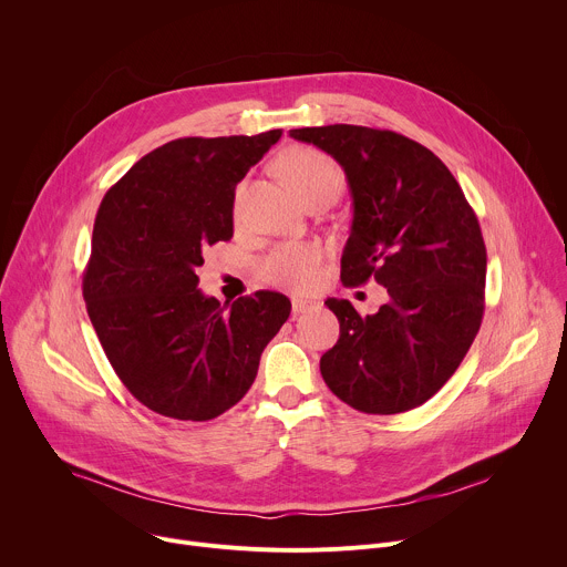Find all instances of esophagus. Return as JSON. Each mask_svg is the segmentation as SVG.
Returning a JSON list of instances; mask_svg holds the SVG:
<instances>
[{
	"mask_svg": "<svg viewBox=\"0 0 567 567\" xmlns=\"http://www.w3.org/2000/svg\"><path fill=\"white\" fill-rule=\"evenodd\" d=\"M311 307H316V302H311V300H307V298H291V311L293 313H302V311H307V309H311Z\"/></svg>",
	"mask_w": 567,
	"mask_h": 567,
	"instance_id": "34e87169",
	"label": "esophagus"
}]
</instances>
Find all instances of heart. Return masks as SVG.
I'll use <instances>...</instances> for the list:
<instances>
[{
    "label": "heart",
    "instance_id": "obj_1",
    "mask_svg": "<svg viewBox=\"0 0 567 567\" xmlns=\"http://www.w3.org/2000/svg\"><path fill=\"white\" fill-rule=\"evenodd\" d=\"M278 171L302 202L316 195L339 197L346 188V175L337 161L309 145L289 147L278 161ZM239 193L241 190L235 195V215L239 208ZM322 256L326 254L313 241H285L258 260L256 271L267 285L305 291L318 282Z\"/></svg>",
    "mask_w": 567,
    "mask_h": 567
}]
</instances>
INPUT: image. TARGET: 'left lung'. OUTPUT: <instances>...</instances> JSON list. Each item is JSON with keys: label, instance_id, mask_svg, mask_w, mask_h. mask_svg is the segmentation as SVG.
Masks as SVG:
<instances>
[{"label": "left lung", "instance_id": "8db88e82", "mask_svg": "<svg viewBox=\"0 0 567 567\" xmlns=\"http://www.w3.org/2000/svg\"><path fill=\"white\" fill-rule=\"evenodd\" d=\"M289 136L346 171L354 217L343 285L374 278L388 291L368 316L350 300H326L341 337L320 357V374L354 411H413L453 377L480 330L487 249L477 217L451 171L413 138L343 123Z\"/></svg>", "mask_w": 567, "mask_h": 567}]
</instances>
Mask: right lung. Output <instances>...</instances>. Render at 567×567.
<instances>
[{"label":"right lung","mask_w":567,"mask_h":567,"mask_svg":"<svg viewBox=\"0 0 567 567\" xmlns=\"http://www.w3.org/2000/svg\"><path fill=\"white\" fill-rule=\"evenodd\" d=\"M280 136L175 138L101 202L83 276L87 313L123 385L158 415L206 422L235 406L289 318L278 291L226 309L197 289L204 251L233 237L235 186Z\"/></svg>","instance_id":"add662e5"}]
</instances>
